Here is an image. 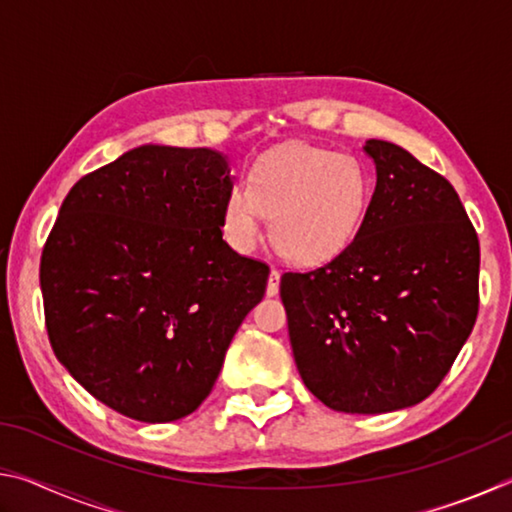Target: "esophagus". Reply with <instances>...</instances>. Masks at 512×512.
I'll use <instances>...</instances> for the list:
<instances>
[{
  "mask_svg": "<svg viewBox=\"0 0 512 512\" xmlns=\"http://www.w3.org/2000/svg\"><path fill=\"white\" fill-rule=\"evenodd\" d=\"M277 291H280V271L273 268L271 277H268V284H266V293L268 296H277Z\"/></svg>",
  "mask_w": 512,
  "mask_h": 512,
  "instance_id": "1",
  "label": "esophagus"
}]
</instances>
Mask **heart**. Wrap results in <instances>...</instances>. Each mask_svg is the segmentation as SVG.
Returning <instances> with one entry per match:
<instances>
[{
  "label": "heart",
  "mask_w": 512,
  "mask_h": 512,
  "mask_svg": "<svg viewBox=\"0 0 512 512\" xmlns=\"http://www.w3.org/2000/svg\"><path fill=\"white\" fill-rule=\"evenodd\" d=\"M370 203V176L348 153L287 144L259 158L248 187L235 185L223 205V235L253 250L273 216V241L293 262L318 264L345 250Z\"/></svg>",
  "instance_id": "heart-1"
}]
</instances>
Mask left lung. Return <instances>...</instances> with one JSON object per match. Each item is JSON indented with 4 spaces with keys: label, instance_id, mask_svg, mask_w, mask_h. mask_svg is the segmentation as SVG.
I'll use <instances>...</instances> for the list:
<instances>
[{
    "label": "left lung",
    "instance_id": "left-lung-1",
    "mask_svg": "<svg viewBox=\"0 0 512 512\" xmlns=\"http://www.w3.org/2000/svg\"><path fill=\"white\" fill-rule=\"evenodd\" d=\"M377 185L332 262L280 280L293 359L320 402L388 413L422 402L479 314V237L449 180L368 140Z\"/></svg>",
    "mask_w": 512,
    "mask_h": 512
}]
</instances>
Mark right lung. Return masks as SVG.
I'll return each instance as SVG.
<instances>
[{
    "label": "right lung",
    "mask_w": 512,
    "mask_h": 512,
    "mask_svg": "<svg viewBox=\"0 0 512 512\" xmlns=\"http://www.w3.org/2000/svg\"><path fill=\"white\" fill-rule=\"evenodd\" d=\"M230 164L212 149L144 144L83 176L40 259L56 359L126 418L196 411L268 266L223 241Z\"/></svg>",
    "instance_id": "1"
}]
</instances>
